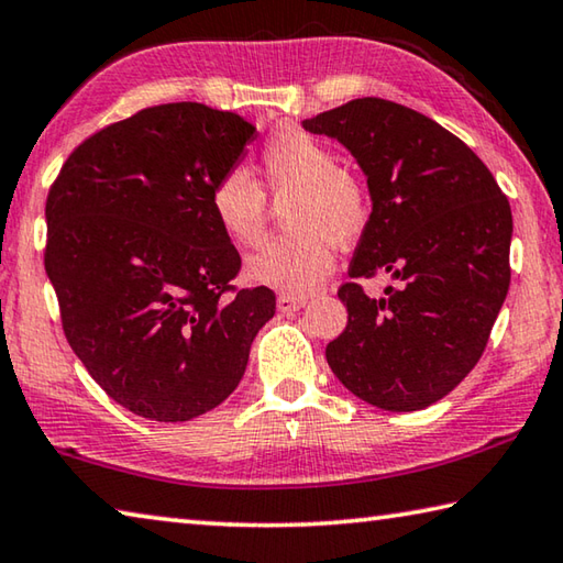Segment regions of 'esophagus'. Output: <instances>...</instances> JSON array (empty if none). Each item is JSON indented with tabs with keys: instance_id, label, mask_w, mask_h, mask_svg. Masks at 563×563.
Masks as SVG:
<instances>
[{
	"instance_id": "34e87169",
	"label": "esophagus",
	"mask_w": 563,
	"mask_h": 563,
	"mask_svg": "<svg viewBox=\"0 0 563 563\" xmlns=\"http://www.w3.org/2000/svg\"><path fill=\"white\" fill-rule=\"evenodd\" d=\"M307 307V299L303 297H287V294H282L279 299H276V309H279L282 313H294Z\"/></svg>"
}]
</instances>
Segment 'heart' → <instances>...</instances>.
<instances>
[{
  "instance_id": "1",
  "label": "heart",
  "mask_w": 563,
  "mask_h": 563,
  "mask_svg": "<svg viewBox=\"0 0 563 563\" xmlns=\"http://www.w3.org/2000/svg\"><path fill=\"white\" fill-rule=\"evenodd\" d=\"M266 190L291 192L287 224L291 234L264 242L244 264L254 284L287 297H307L333 269L331 239L349 246L368 230L371 205L363 185L341 170L336 155L299 128H282L262 155ZM210 214L227 240L246 246L266 224V195L242 167L224 170L210 187Z\"/></svg>"
}]
</instances>
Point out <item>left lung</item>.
Here are the masks:
<instances>
[{"mask_svg": "<svg viewBox=\"0 0 563 563\" xmlns=\"http://www.w3.org/2000/svg\"><path fill=\"white\" fill-rule=\"evenodd\" d=\"M336 137L368 177L371 220L339 299L349 323L327 361L353 396L410 412L477 366L509 289L511 210L487 165L432 118L356 98L303 121ZM399 279L380 300L357 284Z\"/></svg>", "mask_w": 563, "mask_h": 563, "instance_id": "obj_1", "label": "left lung"}]
</instances>
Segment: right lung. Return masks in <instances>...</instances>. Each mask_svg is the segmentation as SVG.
<instances>
[{"mask_svg":"<svg viewBox=\"0 0 563 563\" xmlns=\"http://www.w3.org/2000/svg\"><path fill=\"white\" fill-rule=\"evenodd\" d=\"M254 125L205 103L143 108L76 147L46 197L44 266L68 346L135 416L185 422L240 386L274 317L236 289L240 252L210 214Z\"/></svg>","mask_w":563,"mask_h":563,"instance_id":"obj_1","label":"right lung"}]
</instances>
